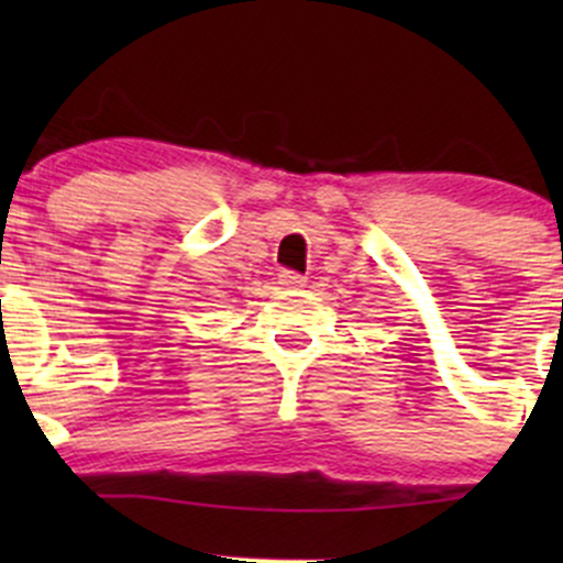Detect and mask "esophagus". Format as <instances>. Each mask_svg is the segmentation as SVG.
<instances>
[{
	"label": "esophagus",
	"instance_id": "34e87169",
	"mask_svg": "<svg viewBox=\"0 0 563 563\" xmlns=\"http://www.w3.org/2000/svg\"><path fill=\"white\" fill-rule=\"evenodd\" d=\"M277 283H280V286H286V288H302L308 280H305V277L299 275V272L280 269V275H277Z\"/></svg>",
	"mask_w": 563,
	"mask_h": 563
}]
</instances>
